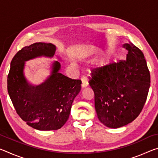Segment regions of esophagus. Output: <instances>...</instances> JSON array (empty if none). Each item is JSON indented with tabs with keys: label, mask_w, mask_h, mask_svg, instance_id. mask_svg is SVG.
I'll return each instance as SVG.
<instances>
[{
	"label": "esophagus",
	"mask_w": 158,
	"mask_h": 158,
	"mask_svg": "<svg viewBox=\"0 0 158 158\" xmlns=\"http://www.w3.org/2000/svg\"><path fill=\"white\" fill-rule=\"evenodd\" d=\"M81 81H82V87H86L89 85V81H88L86 77H81Z\"/></svg>",
	"instance_id": "34e87169"
}]
</instances>
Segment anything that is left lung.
<instances>
[{
  "label": "left lung",
  "mask_w": 158,
  "mask_h": 158,
  "mask_svg": "<svg viewBox=\"0 0 158 158\" xmlns=\"http://www.w3.org/2000/svg\"><path fill=\"white\" fill-rule=\"evenodd\" d=\"M126 60L93 69L89 84L95 93L100 121L118 128L137 118L148 96L151 75L143 52L132 43L123 44Z\"/></svg>",
  "instance_id": "8db88e82"
}]
</instances>
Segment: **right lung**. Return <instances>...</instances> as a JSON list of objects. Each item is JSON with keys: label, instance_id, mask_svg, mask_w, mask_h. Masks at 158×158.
Wrapping results in <instances>:
<instances>
[{"label": "right lung", "instance_id": "right-lung-1", "mask_svg": "<svg viewBox=\"0 0 158 158\" xmlns=\"http://www.w3.org/2000/svg\"><path fill=\"white\" fill-rule=\"evenodd\" d=\"M55 52L54 45L44 42L23 47L13 57L7 76V91L17 114L29 126L39 130L62 127L81 90V80L58 73V61L53 63L52 74L42 84L33 86L26 81L23 73L25 61L41 56L52 57Z\"/></svg>", "mask_w": 158, "mask_h": 158}]
</instances>
